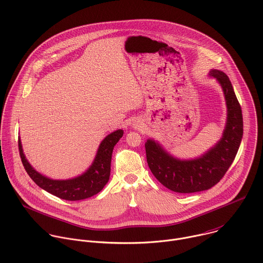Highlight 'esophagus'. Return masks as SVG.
<instances>
[{"mask_svg":"<svg viewBox=\"0 0 263 263\" xmlns=\"http://www.w3.org/2000/svg\"><path fill=\"white\" fill-rule=\"evenodd\" d=\"M137 127H139L137 124H134V128H137Z\"/></svg>","mask_w":263,"mask_h":263,"instance_id":"obj_1","label":"esophagus"}]
</instances>
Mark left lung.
<instances>
[{
    "label": "left lung",
    "mask_w": 263,
    "mask_h": 263,
    "mask_svg": "<svg viewBox=\"0 0 263 263\" xmlns=\"http://www.w3.org/2000/svg\"><path fill=\"white\" fill-rule=\"evenodd\" d=\"M209 75L219 82L226 101L227 120L221 139L200 157L188 160L173 157L154 139L145 142L152 173L173 192H200L218 184L232 164L242 138L241 108L228 76L217 69H212Z\"/></svg>",
    "instance_id": "8db88e82"
}]
</instances>
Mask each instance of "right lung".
I'll use <instances>...</instances> for the list:
<instances>
[{
    "label": "right lung",
    "instance_id": "right-lung-1",
    "mask_svg": "<svg viewBox=\"0 0 263 263\" xmlns=\"http://www.w3.org/2000/svg\"><path fill=\"white\" fill-rule=\"evenodd\" d=\"M123 134L124 131L122 129L108 134L101 141L92 165L80 176L69 180H52L35 170L24 154L21 137H18L20 155L30 178L41 189L61 199L70 201L82 200L96 195L107 184L110 176L112 151Z\"/></svg>",
    "mask_w": 263,
    "mask_h": 263
}]
</instances>
